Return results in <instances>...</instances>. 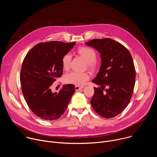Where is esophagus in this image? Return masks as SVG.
Wrapping results in <instances>:
<instances>
[{
	"instance_id": "1",
	"label": "esophagus",
	"mask_w": 157,
	"mask_h": 157,
	"mask_svg": "<svg viewBox=\"0 0 157 157\" xmlns=\"http://www.w3.org/2000/svg\"><path fill=\"white\" fill-rule=\"evenodd\" d=\"M82 87H79V86H75L76 91H79V89H82Z\"/></svg>"
}]
</instances>
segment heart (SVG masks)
Here are the masks:
<instances>
[{"instance_id": "1", "label": "heart", "mask_w": 157, "mask_h": 157, "mask_svg": "<svg viewBox=\"0 0 157 157\" xmlns=\"http://www.w3.org/2000/svg\"><path fill=\"white\" fill-rule=\"evenodd\" d=\"M78 52L87 61V66L89 69L94 70L96 68L97 65L96 60L97 58V55L93 49L89 47H81L78 49ZM71 58L72 56L70 53H66L63 56L62 58V65L64 70L69 69ZM89 78H90V76L87 73L72 71L66 74L64 76V79L65 82L68 84L82 86L87 82Z\"/></svg>"}]
</instances>
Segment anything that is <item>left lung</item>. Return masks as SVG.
Wrapping results in <instances>:
<instances>
[{
	"label": "left lung",
	"mask_w": 157,
	"mask_h": 157,
	"mask_svg": "<svg viewBox=\"0 0 157 157\" xmlns=\"http://www.w3.org/2000/svg\"><path fill=\"white\" fill-rule=\"evenodd\" d=\"M86 44L96 49L101 58L99 71L92 81L101 87L94 88L91 105L104 118L117 116L128 104L135 86L132 57L121 43L110 38L93 39Z\"/></svg>",
	"instance_id": "obj_1"
}]
</instances>
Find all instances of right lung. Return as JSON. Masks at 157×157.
<instances>
[{
	"label": "right lung",
	"mask_w": 157,
	"mask_h": 157,
	"mask_svg": "<svg viewBox=\"0 0 157 157\" xmlns=\"http://www.w3.org/2000/svg\"><path fill=\"white\" fill-rule=\"evenodd\" d=\"M76 42L40 43L26 55L21 64L20 82L25 101L33 113L44 120L59 119L75 92L73 84H64L57 93L50 86L63 75L62 58Z\"/></svg>",
	"instance_id": "add662e5"
}]
</instances>
